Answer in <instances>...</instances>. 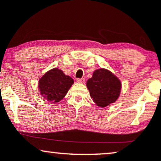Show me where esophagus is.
Wrapping results in <instances>:
<instances>
[{
    "instance_id": "1",
    "label": "esophagus",
    "mask_w": 161,
    "mask_h": 161,
    "mask_svg": "<svg viewBox=\"0 0 161 161\" xmlns=\"http://www.w3.org/2000/svg\"><path fill=\"white\" fill-rule=\"evenodd\" d=\"M76 80H77V82H78V83H83L85 82V78H77Z\"/></svg>"
}]
</instances>
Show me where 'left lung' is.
I'll list each match as a JSON object with an SVG mask.
<instances>
[{
    "instance_id": "8db88e82",
    "label": "left lung",
    "mask_w": 161,
    "mask_h": 161,
    "mask_svg": "<svg viewBox=\"0 0 161 161\" xmlns=\"http://www.w3.org/2000/svg\"><path fill=\"white\" fill-rule=\"evenodd\" d=\"M86 86L91 97L100 107L113 103L119 96L120 81L108 70H95L92 78L87 80Z\"/></svg>"
}]
</instances>
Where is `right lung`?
I'll return each mask as SVG.
<instances>
[{
	"label": "right lung",
	"mask_w": 161,
	"mask_h": 161,
	"mask_svg": "<svg viewBox=\"0 0 161 161\" xmlns=\"http://www.w3.org/2000/svg\"><path fill=\"white\" fill-rule=\"evenodd\" d=\"M74 80L65 75L61 70L55 68L44 75L39 80V89L42 95H45L48 101L58 103L62 100Z\"/></svg>",
	"instance_id": "1"
}]
</instances>
